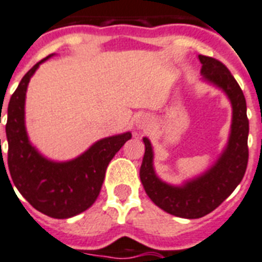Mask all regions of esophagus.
<instances>
[{"label": "esophagus", "mask_w": 262, "mask_h": 262, "mask_svg": "<svg viewBox=\"0 0 262 262\" xmlns=\"http://www.w3.org/2000/svg\"><path fill=\"white\" fill-rule=\"evenodd\" d=\"M136 125H137L138 129H144V130H146V129L150 127L151 118L149 117V116H146V114H141V116H138L137 120H136Z\"/></svg>", "instance_id": "1"}]
</instances>
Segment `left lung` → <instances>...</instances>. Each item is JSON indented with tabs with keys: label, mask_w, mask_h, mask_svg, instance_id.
Returning <instances> with one entry per match:
<instances>
[{
	"label": "left lung",
	"mask_w": 262,
	"mask_h": 262,
	"mask_svg": "<svg viewBox=\"0 0 262 262\" xmlns=\"http://www.w3.org/2000/svg\"><path fill=\"white\" fill-rule=\"evenodd\" d=\"M202 63L204 80L225 92L233 109L232 126L225 150L205 173L174 186L158 179L153 168V149L144 137L145 155L142 158L140 179L149 199L169 214L182 219H200L216 209L225 201L243 180L247 170L249 120L247 101L229 69L216 58L199 56Z\"/></svg>",
	"instance_id": "left-lung-1"
}]
</instances>
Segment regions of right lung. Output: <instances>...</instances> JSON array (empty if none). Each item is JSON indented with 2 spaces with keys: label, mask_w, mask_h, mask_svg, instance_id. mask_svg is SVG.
Returning a JSON list of instances; mask_svg holds the SVG:
<instances>
[{
  "label": "right lung",
  "mask_w": 262,
  "mask_h": 262,
  "mask_svg": "<svg viewBox=\"0 0 262 262\" xmlns=\"http://www.w3.org/2000/svg\"><path fill=\"white\" fill-rule=\"evenodd\" d=\"M50 57L37 62L23 77L9 101L8 166L15 188L33 208L53 219H69L93 205L100 194L107 165L122 145L130 140L132 133L102 138L70 161L54 162L39 155L26 133L25 97L32 76L39 63Z\"/></svg>",
  "instance_id": "1"
}]
</instances>
